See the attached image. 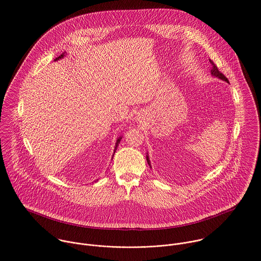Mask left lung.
<instances>
[{
  "instance_id": "8db88e82",
  "label": "left lung",
  "mask_w": 261,
  "mask_h": 261,
  "mask_svg": "<svg viewBox=\"0 0 261 261\" xmlns=\"http://www.w3.org/2000/svg\"><path fill=\"white\" fill-rule=\"evenodd\" d=\"M210 62H211V64L213 65V68H212V70H211L212 75H213V76H215V77H217V78H220V79H222V80H224V81L229 82L228 78H227V77H226L222 72H220V70H219V69H218V67L215 65V63H214L212 60H210ZM146 161H147V164L150 166V161H149L148 155H146Z\"/></svg>"
}]
</instances>
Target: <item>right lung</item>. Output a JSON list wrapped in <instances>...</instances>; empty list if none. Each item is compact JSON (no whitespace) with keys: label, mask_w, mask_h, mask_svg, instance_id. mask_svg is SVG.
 Listing matches in <instances>:
<instances>
[{"label":"right lung","mask_w":261,"mask_h":261,"mask_svg":"<svg viewBox=\"0 0 261 261\" xmlns=\"http://www.w3.org/2000/svg\"><path fill=\"white\" fill-rule=\"evenodd\" d=\"M65 54H66V51L65 53H63L61 56H59L58 58H56L55 59V61H57V60H59V59H62V58H64V56H65ZM121 139H122V137H119L118 139H117V142H116V146H115V150H114V153H115V151L117 150V147H118V145H119V143H120V141H121Z\"/></svg>","instance_id":"add662e5"}]
</instances>
